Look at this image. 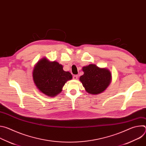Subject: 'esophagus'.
I'll list each match as a JSON object with an SVG mask.
<instances>
[{"mask_svg": "<svg viewBox=\"0 0 146 146\" xmlns=\"http://www.w3.org/2000/svg\"><path fill=\"white\" fill-rule=\"evenodd\" d=\"M77 78H78V76H77V75L74 74V75L73 76V78L74 80H76V79H77Z\"/></svg>", "mask_w": 146, "mask_h": 146, "instance_id": "34e87169", "label": "esophagus"}]
</instances>
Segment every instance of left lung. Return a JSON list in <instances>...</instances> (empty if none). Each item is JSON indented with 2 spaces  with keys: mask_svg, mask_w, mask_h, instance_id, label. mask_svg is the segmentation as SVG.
I'll list each match as a JSON object with an SVG mask.
<instances>
[{
  "mask_svg": "<svg viewBox=\"0 0 146 146\" xmlns=\"http://www.w3.org/2000/svg\"><path fill=\"white\" fill-rule=\"evenodd\" d=\"M84 74L80 78L86 91L91 94H98L105 91L109 86L111 74L107 69L98 68L91 64L82 68Z\"/></svg>",
  "mask_w": 146,
  "mask_h": 146,
  "instance_id": "obj_1",
  "label": "left lung"
}]
</instances>
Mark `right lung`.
<instances>
[{
	"mask_svg": "<svg viewBox=\"0 0 146 146\" xmlns=\"http://www.w3.org/2000/svg\"><path fill=\"white\" fill-rule=\"evenodd\" d=\"M33 78L39 91L47 96H55L61 92L65 82L72 78V75L64 71L58 62L43 58L35 67Z\"/></svg>",
	"mask_w": 146,
	"mask_h": 146,
	"instance_id": "obj_1",
	"label": "right lung"
}]
</instances>
